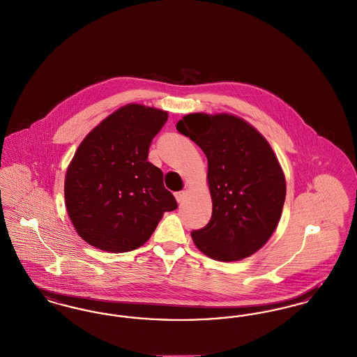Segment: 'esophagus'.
I'll return each instance as SVG.
<instances>
[{"instance_id": "34e87169", "label": "esophagus", "mask_w": 357, "mask_h": 357, "mask_svg": "<svg viewBox=\"0 0 357 357\" xmlns=\"http://www.w3.org/2000/svg\"><path fill=\"white\" fill-rule=\"evenodd\" d=\"M174 196H176V200H177V202H178V204H181V202H184V200H185L186 192H185V190H181V192H177V193H176V195H174Z\"/></svg>"}]
</instances>
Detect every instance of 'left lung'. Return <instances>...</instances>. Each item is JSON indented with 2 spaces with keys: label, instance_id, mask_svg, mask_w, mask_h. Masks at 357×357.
I'll return each instance as SVG.
<instances>
[{
  "label": "left lung",
  "instance_id": "1",
  "mask_svg": "<svg viewBox=\"0 0 357 357\" xmlns=\"http://www.w3.org/2000/svg\"><path fill=\"white\" fill-rule=\"evenodd\" d=\"M208 158L212 218L192 232L196 247L218 261H237L263 247L279 224L285 177L268 141L233 114L190 113L176 125Z\"/></svg>",
  "mask_w": 357,
  "mask_h": 357
}]
</instances>
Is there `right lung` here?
Returning a JSON list of instances; mask_svg holds the SVG:
<instances>
[{"instance_id":"1","label":"right lung","mask_w":357,"mask_h":357,"mask_svg":"<svg viewBox=\"0 0 357 357\" xmlns=\"http://www.w3.org/2000/svg\"><path fill=\"white\" fill-rule=\"evenodd\" d=\"M168 120L161 109L129 104L82 139L65 176V205L78 236L94 248L123 253L144 245L165 212L177 208L162 171L148 161Z\"/></svg>"}]
</instances>
